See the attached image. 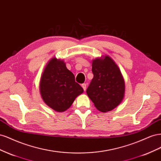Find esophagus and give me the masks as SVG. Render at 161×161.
<instances>
[{
    "label": "esophagus",
    "instance_id": "1",
    "mask_svg": "<svg viewBox=\"0 0 161 161\" xmlns=\"http://www.w3.org/2000/svg\"><path fill=\"white\" fill-rule=\"evenodd\" d=\"M81 87H82V88H83L84 90V91H86V84H81Z\"/></svg>",
    "mask_w": 161,
    "mask_h": 161
}]
</instances>
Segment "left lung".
Returning <instances> with one entry per match:
<instances>
[{
  "label": "left lung",
  "mask_w": 161,
  "mask_h": 161,
  "mask_svg": "<svg viewBox=\"0 0 161 161\" xmlns=\"http://www.w3.org/2000/svg\"><path fill=\"white\" fill-rule=\"evenodd\" d=\"M92 71L94 77L86 93L98 111H111L121 104L125 96V80L121 72L107 55L94 59Z\"/></svg>",
  "instance_id": "1"
}]
</instances>
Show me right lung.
<instances>
[{
  "mask_svg": "<svg viewBox=\"0 0 161 161\" xmlns=\"http://www.w3.org/2000/svg\"><path fill=\"white\" fill-rule=\"evenodd\" d=\"M40 93L45 104L54 111L64 112L69 108L78 96L84 92L75 76L61 59L53 57L41 75Z\"/></svg>",
  "mask_w": 161,
  "mask_h": 161,
  "instance_id": "right-lung-1",
  "label": "right lung"
}]
</instances>
